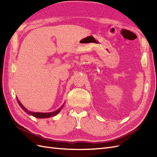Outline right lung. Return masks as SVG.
Listing matches in <instances>:
<instances>
[{
	"mask_svg": "<svg viewBox=\"0 0 157 157\" xmlns=\"http://www.w3.org/2000/svg\"><path fill=\"white\" fill-rule=\"evenodd\" d=\"M17 99V103H19V105H20V106L21 107V108L23 109V111H24L25 113H27V114H29V115H32L33 117H35L36 118H50V117H54V116H56L58 115V114L60 112V111L61 110V109L63 108L64 104H63V105L61 106L60 108H59L58 110H56L54 112H51V113H38V112H32V111H30L29 110H27V109L23 106L22 104L21 103V102L20 101V100H19L18 98H16Z\"/></svg>",
	"mask_w": 157,
	"mask_h": 157,
	"instance_id": "add662e5",
	"label": "right lung"
}]
</instances>
